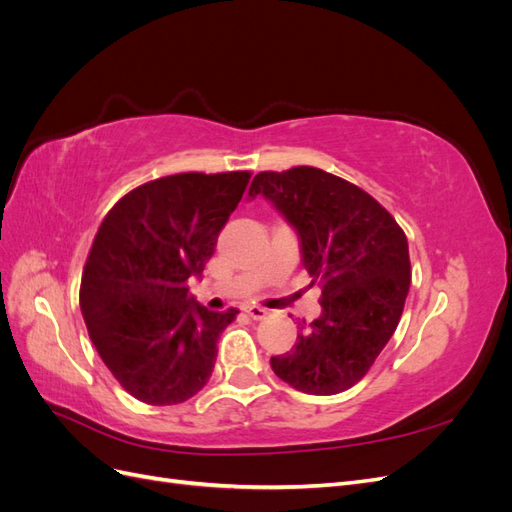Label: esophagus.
Returning a JSON list of instances; mask_svg holds the SVG:
<instances>
[{"mask_svg": "<svg viewBox=\"0 0 512 512\" xmlns=\"http://www.w3.org/2000/svg\"><path fill=\"white\" fill-rule=\"evenodd\" d=\"M243 312L250 316V318H254V320H262V318L267 316V309H262L258 305H247V307H243Z\"/></svg>", "mask_w": 512, "mask_h": 512, "instance_id": "obj_1", "label": "esophagus"}]
</instances>
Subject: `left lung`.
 <instances>
[{
	"label": "left lung",
	"instance_id": "obj_1",
	"mask_svg": "<svg viewBox=\"0 0 512 512\" xmlns=\"http://www.w3.org/2000/svg\"><path fill=\"white\" fill-rule=\"evenodd\" d=\"M262 194L297 228L322 314L271 367L292 389L335 395L359 382L395 333L410 288L406 232L359 185L314 166L262 170Z\"/></svg>",
	"mask_w": 512,
	"mask_h": 512
}]
</instances>
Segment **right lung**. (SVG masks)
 Instances as JSON below:
<instances>
[{
    "label": "right lung",
    "mask_w": 512,
    "mask_h": 512,
    "mask_svg": "<svg viewBox=\"0 0 512 512\" xmlns=\"http://www.w3.org/2000/svg\"><path fill=\"white\" fill-rule=\"evenodd\" d=\"M250 170L179 173L121 196L102 220L81 277V312L115 380L149 406H173L209 382L218 339L239 309L190 297Z\"/></svg>",
    "instance_id": "1"
}]
</instances>
